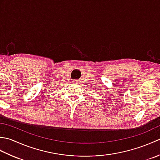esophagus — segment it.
Instances as JSON below:
<instances>
[{
  "label": "esophagus",
  "instance_id": "1",
  "mask_svg": "<svg viewBox=\"0 0 160 160\" xmlns=\"http://www.w3.org/2000/svg\"><path fill=\"white\" fill-rule=\"evenodd\" d=\"M73 82H74L75 83H78V80H74Z\"/></svg>",
  "mask_w": 160,
  "mask_h": 160
}]
</instances>
